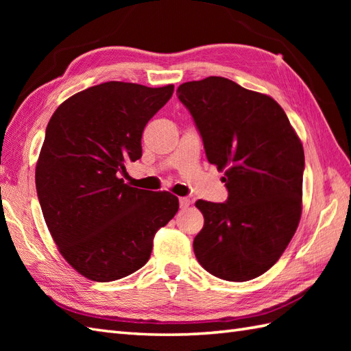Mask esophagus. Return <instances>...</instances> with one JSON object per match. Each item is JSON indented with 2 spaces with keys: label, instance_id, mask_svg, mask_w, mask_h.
<instances>
[{
  "label": "esophagus",
  "instance_id": "esophagus-1",
  "mask_svg": "<svg viewBox=\"0 0 351 351\" xmlns=\"http://www.w3.org/2000/svg\"><path fill=\"white\" fill-rule=\"evenodd\" d=\"M190 204H191V200L189 197H180L181 208H187V206H190Z\"/></svg>",
  "mask_w": 351,
  "mask_h": 351
}]
</instances>
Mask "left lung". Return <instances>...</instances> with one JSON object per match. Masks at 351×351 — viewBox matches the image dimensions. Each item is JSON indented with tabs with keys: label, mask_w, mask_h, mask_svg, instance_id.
I'll list each match as a JSON object with an SVG mask.
<instances>
[{
	"label": "left lung",
	"mask_w": 351,
	"mask_h": 351,
	"mask_svg": "<svg viewBox=\"0 0 351 351\" xmlns=\"http://www.w3.org/2000/svg\"><path fill=\"white\" fill-rule=\"evenodd\" d=\"M200 132L206 158L228 189L225 204L197 200L204 228L193 241L208 273L230 282L271 268L302 215L304 152L285 111L273 98L223 77L176 90Z\"/></svg>",
	"instance_id": "left-lung-1"
}]
</instances>
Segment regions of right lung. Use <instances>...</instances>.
<instances>
[{
    "mask_svg": "<svg viewBox=\"0 0 351 351\" xmlns=\"http://www.w3.org/2000/svg\"><path fill=\"white\" fill-rule=\"evenodd\" d=\"M173 84L108 81L66 99L49 119L36 166L43 219L62 256L95 282L122 279L143 267L156 230L180 208L167 191L125 184V164L141 158L146 123Z\"/></svg>",
    "mask_w": 351,
    "mask_h": 351,
    "instance_id": "obj_1",
    "label": "right lung"
}]
</instances>
